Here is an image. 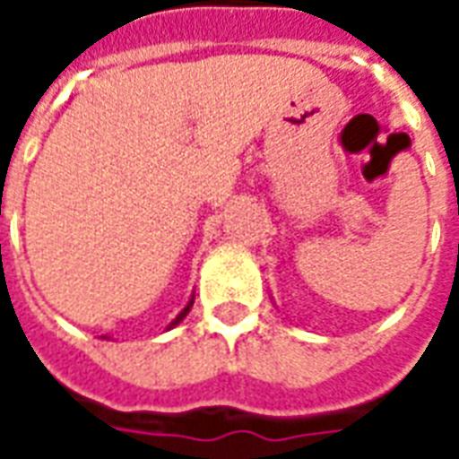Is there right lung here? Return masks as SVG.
Listing matches in <instances>:
<instances>
[{
	"instance_id": "add662e5",
	"label": "right lung",
	"mask_w": 459,
	"mask_h": 459,
	"mask_svg": "<svg viewBox=\"0 0 459 459\" xmlns=\"http://www.w3.org/2000/svg\"><path fill=\"white\" fill-rule=\"evenodd\" d=\"M189 309H191V302H189V305H186V307L181 309V315H179V317H177V319H174V322H171L169 327H174V325H179L181 319H184V317H186V315H189Z\"/></svg>"
}]
</instances>
